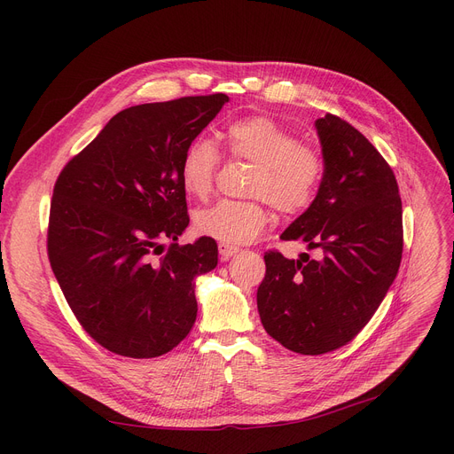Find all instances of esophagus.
I'll return each mask as SVG.
<instances>
[{"instance_id":"esophagus-1","label":"esophagus","mask_w":454,"mask_h":454,"mask_svg":"<svg viewBox=\"0 0 454 454\" xmlns=\"http://www.w3.org/2000/svg\"><path fill=\"white\" fill-rule=\"evenodd\" d=\"M219 254H221V259H223V261H228V259L233 257L235 254H239V248L231 247V245H226V243H219Z\"/></svg>"}]
</instances>
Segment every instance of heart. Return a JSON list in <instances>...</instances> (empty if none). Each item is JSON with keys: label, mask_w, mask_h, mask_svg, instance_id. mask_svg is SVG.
Masks as SVG:
<instances>
[{"label": "heart", "mask_w": 454, "mask_h": 454, "mask_svg": "<svg viewBox=\"0 0 454 454\" xmlns=\"http://www.w3.org/2000/svg\"><path fill=\"white\" fill-rule=\"evenodd\" d=\"M224 137L233 158L255 165L248 193L257 200H221L195 213L200 235L226 245H248L272 221L267 200L281 213L305 211L318 195L324 178L322 154L298 143L294 132L269 115L235 119ZM221 163L219 149L209 137L191 139L180 158V184L189 197L202 199Z\"/></svg>", "instance_id": "heart-1"}]
</instances>
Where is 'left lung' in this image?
Listing matches in <instances>:
<instances>
[{
    "mask_svg": "<svg viewBox=\"0 0 454 454\" xmlns=\"http://www.w3.org/2000/svg\"><path fill=\"white\" fill-rule=\"evenodd\" d=\"M324 178L318 195L281 233L320 259L267 252L257 289L265 331L301 355H322L353 340L394 283L403 254L397 180L372 143L325 114L315 121Z\"/></svg>",
    "mask_w": 454,
    "mask_h": 454,
    "instance_id": "left-lung-1",
    "label": "left lung"
}]
</instances>
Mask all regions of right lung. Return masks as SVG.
I'll list each match as a JSON object with an SVG mask.
<instances>
[{"instance_id": "1", "label": "right lung", "mask_w": 454, "mask_h": 454, "mask_svg": "<svg viewBox=\"0 0 454 454\" xmlns=\"http://www.w3.org/2000/svg\"><path fill=\"white\" fill-rule=\"evenodd\" d=\"M228 101L213 93L121 110L59 175L50 263L84 331L112 353L160 356L197 320L195 281L219 250L211 237L176 243L189 224L178 169Z\"/></svg>"}]
</instances>
